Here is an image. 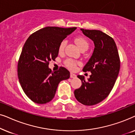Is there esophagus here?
Returning a JSON list of instances; mask_svg holds the SVG:
<instances>
[{
	"label": "esophagus",
	"mask_w": 135,
	"mask_h": 135,
	"mask_svg": "<svg viewBox=\"0 0 135 135\" xmlns=\"http://www.w3.org/2000/svg\"><path fill=\"white\" fill-rule=\"evenodd\" d=\"M70 77H71V78H75L76 77V75L73 73H71V74H70Z\"/></svg>",
	"instance_id": "34e87169"
}]
</instances>
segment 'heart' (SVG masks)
Instances as JSON below:
<instances>
[{
    "label": "heart",
    "mask_w": 135,
    "mask_h": 135,
    "mask_svg": "<svg viewBox=\"0 0 135 135\" xmlns=\"http://www.w3.org/2000/svg\"><path fill=\"white\" fill-rule=\"evenodd\" d=\"M74 41L75 44H77V45L78 46V47L80 49V50L84 49H87L88 47V42L85 38L83 37L79 36L75 38ZM66 44V40H62L61 42L60 46H59V51L60 53H61L63 51L64 47H65ZM65 65L71 69H74L76 68V64L77 62L74 61L72 59H67L65 61H64Z\"/></svg>",
    "instance_id": "obj_1"
}]
</instances>
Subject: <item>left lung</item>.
I'll use <instances>...</instances> for the list:
<instances>
[{
  "instance_id": "obj_1",
  "label": "left lung",
  "mask_w": 135,
  "mask_h": 135,
  "mask_svg": "<svg viewBox=\"0 0 135 135\" xmlns=\"http://www.w3.org/2000/svg\"><path fill=\"white\" fill-rule=\"evenodd\" d=\"M83 34L93 40L95 49L91 58L83 68L90 71L88 80L77 75L82 85L75 90L77 100L86 106H93L106 98L114 87L120 71V58L113 38L99 30L80 29Z\"/></svg>"
}]
</instances>
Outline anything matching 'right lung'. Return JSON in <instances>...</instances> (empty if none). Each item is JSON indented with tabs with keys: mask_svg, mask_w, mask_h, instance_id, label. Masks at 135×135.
I'll return each mask as SVG.
<instances>
[{
	"mask_svg": "<svg viewBox=\"0 0 135 135\" xmlns=\"http://www.w3.org/2000/svg\"><path fill=\"white\" fill-rule=\"evenodd\" d=\"M76 28L46 27L33 33L26 41L18 61V76L24 92L33 102H50L59 83L70 77L66 68L60 67L52 72L49 64L58 56L61 42Z\"/></svg>",
	"mask_w": 135,
	"mask_h": 135,
	"instance_id": "1",
	"label": "right lung"
}]
</instances>
